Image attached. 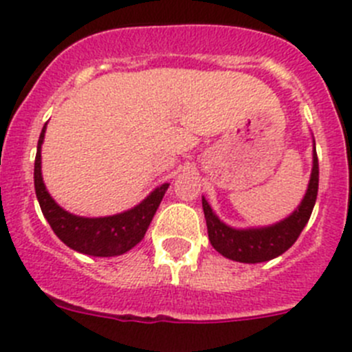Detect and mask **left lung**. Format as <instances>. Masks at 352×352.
I'll return each instance as SVG.
<instances>
[{
  "instance_id": "8db88e82",
  "label": "left lung",
  "mask_w": 352,
  "mask_h": 352,
  "mask_svg": "<svg viewBox=\"0 0 352 352\" xmlns=\"http://www.w3.org/2000/svg\"><path fill=\"white\" fill-rule=\"evenodd\" d=\"M318 182H320V168H318L316 144L313 137V168H311L309 184L305 195L297 208L280 222L258 228H232L219 219L210 203L203 196V212L206 219V229L212 246L226 258L243 264H258L271 258L280 257L297 241L298 234L305 228L313 213L318 196Z\"/></svg>"
}]
</instances>
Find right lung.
<instances>
[{"mask_svg": "<svg viewBox=\"0 0 352 352\" xmlns=\"http://www.w3.org/2000/svg\"><path fill=\"white\" fill-rule=\"evenodd\" d=\"M47 123L38 140L34 161V189L41 212L62 243L80 254L91 257H116L131 250L146 234L154 213L170 184H161L139 205L121 213L106 217H81L62 208L48 192L41 173V146L45 142Z\"/></svg>", "mask_w": 352, "mask_h": 352, "instance_id": "add662e5", "label": "right lung"}]
</instances>
